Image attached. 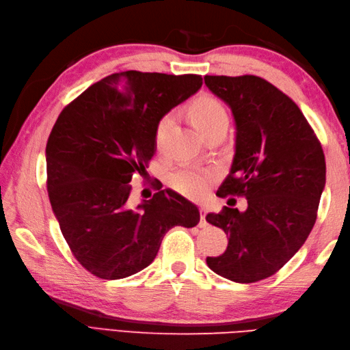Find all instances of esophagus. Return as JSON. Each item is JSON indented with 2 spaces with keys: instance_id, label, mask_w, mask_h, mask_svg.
I'll list each match as a JSON object with an SVG mask.
<instances>
[{
  "instance_id": "1",
  "label": "esophagus",
  "mask_w": 350,
  "mask_h": 350,
  "mask_svg": "<svg viewBox=\"0 0 350 350\" xmlns=\"http://www.w3.org/2000/svg\"><path fill=\"white\" fill-rule=\"evenodd\" d=\"M206 213H207V209L206 207H200V226H206Z\"/></svg>"
}]
</instances>
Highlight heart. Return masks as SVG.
<instances>
[{
	"label": "heart",
	"instance_id": "heart-1",
	"mask_svg": "<svg viewBox=\"0 0 350 350\" xmlns=\"http://www.w3.org/2000/svg\"><path fill=\"white\" fill-rule=\"evenodd\" d=\"M189 118L197 131L204 137L207 132L219 124H228V116L224 105L212 98L202 96L192 102L189 108ZM173 126V116H163L154 128V147L161 150L167 133ZM217 174L212 170L202 168H183L170 176V185L174 191L188 198H202L213 185Z\"/></svg>",
	"mask_w": 350,
	"mask_h": 350
}]
</instances>
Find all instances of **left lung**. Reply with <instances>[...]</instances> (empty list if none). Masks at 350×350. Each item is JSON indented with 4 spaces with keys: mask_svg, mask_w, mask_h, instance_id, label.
<instances>
[{
    "mask_svg": "<svg viewBox=\"0 0 350 350\" xmlns=\"http://www.w3.org/2000/svg\"><path fill=\"white\" fill-rule=\"evenodd\" d=\"M204 83L236 123L233 165L217 196L248 203L245 212L224 206L207 215L228 245L206 262L221 277L256 282L278 272L307 241L326 180L323 148L299 107L266 79L206 75Z\"/></svg>",
    "mask_w": 350,
    "mask_h": 350,
    "instance_id": "1",
    "label": "left lung"
}]
</instances>
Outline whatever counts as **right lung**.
<instances>
[{"instance_id":"right-lung-1","label":"right lung","mask_w":350,"mask_h":350,"mask_svg":"<svg viewBox=\"0 0 350 350\" xmlns=\"http://www.w3.org/2000/svg\"><path fill=\"white\" fill-rule=\"evenodd\" d=\"M202 75L126 70L108 75L58 116L46 143V188L79 265L102 280L144 269L174 226L194 227L196 204L156 182L153 198L131 207V180L154 154L163 114L194 94Z\"/></svg>"}]
</instances>
